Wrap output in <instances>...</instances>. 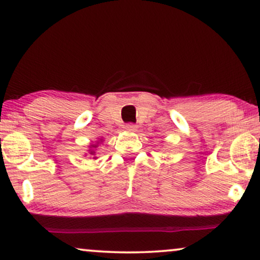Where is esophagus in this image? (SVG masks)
Segmentation results:
<instances>
[{
    "label": "esophagus",
    "instance_id": "1",
    "mask_svg": "<svg viewBox=\"0 0 260 260\" xmlns=\"http://www.w3.org/2000/svg\"><path fill=\"white\" fill-rule=\"evenodd\" d=\"M124 129L126 131H130V133H134V131L137 130V125H135V124L130 123V124H125V126H124Z\"/></svg>",
    "mask_w": 260,
    "mask_h": 260
}]
</instances>
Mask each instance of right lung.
<instances>
[{
    "label": "right lung",
    "instance_id": "right-lung-1",
    "mask_svg": "<svg viewBox=\"0 0 260 260\" xmlns=\"http://www.w3.org/2000/svg\"><path fill=\"white\" fill-rule=\"evenodd\" d=\"M103 142H104L103 138H99V140H98L95 143H94V144H90V146H89V150H88V153H89V157H92L93 160H96V159H98V156L95 155V153H96L95 149L98 148V146H99V143H103Z\"/></svg>",
    "mask_w": 260,
    "mask_h": 260
}]
</instances>
